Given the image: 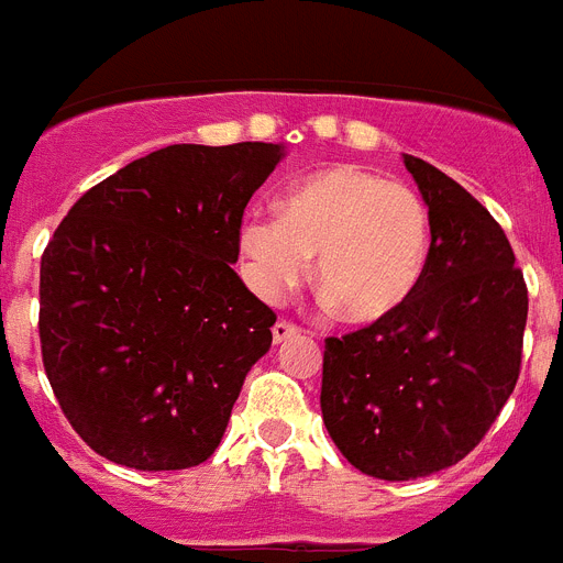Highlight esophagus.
Here are the masks:
<instances>
[{
  "instance_id": "esophagus-1",
  "label": "esophagus",
  "mask_w": 563,
  "mask_h": 563,
  "mask_svg": "<svg viewBox=\"0 0 563 563\" xmlns=\"http://www.w3.org/2000/svg\"><path fill=\"white\" fill-rule=\"evenodd\" d=\"M295 334H297V325L289 323V320H277V323H274V329H272L274 343H283V340L295 338Z\"/></svg>"
}]
</instances>
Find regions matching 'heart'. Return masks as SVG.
<instances>
[{"mask_svg": "<svg viewBox=\"0 0 563 563\" xmlns=\"http://www.w3.org/2000/svg\"><path fill=\"white\" fill-rule=\"evenodd\" d=\"M245 277L263 300L314 280L340 320L369 325L404 309L429 260V211L406 183L361 165L297 179L283 211L252 209L238 231Z\"/></svg>", "mask_w": 563, "mask_h": 563, "instance_id": "obj_1", "label": "heart"}]
</instances>
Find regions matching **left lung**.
Here are the masks:
<instances>
[{
  "label": "left lung",
  "mask_w": 563,
  "mask_h": 563,
  "mask_svg": "<svg viewBox=\"0 0 563 563\" xmlns=\"http://www.w3.org/2000/svg\"><path fill=\"white\" fill-rule=\"evenodd\" d=\"M429 206V260L389 318L325 340L320 409L334 446L380 481L427 478L481 443L521 372L527 283L464 186L404 154Z\"/></svg>",
  "instance_id": "left-lung-1"
}]
</instances>
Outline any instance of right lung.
Masks as SVG:
<instances>
[{
    "label": "right lung",
    "mask_w": 563,
    "mask_h": 563,
    "mask_svg": "<svg viewBox=\"0 0 563 563\" xmlns=\"http://www.w3.org/2000/svg\"><path fill=\"white\" fill-rule=\"evenodd\" d=\"M283 145H168L85 191L40 268L42 363L93 452L143 472L214 455L272 346L238 231Z\"/></svg>",
    "instance_id": "1"
}]
</instances>
